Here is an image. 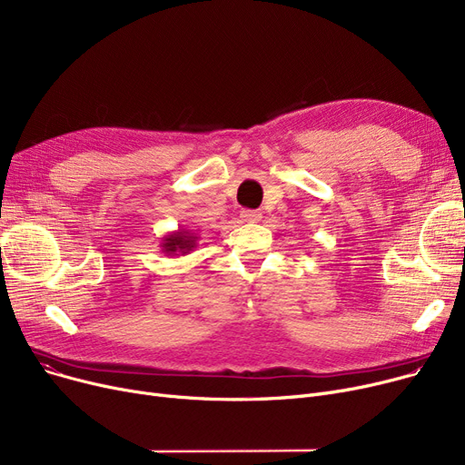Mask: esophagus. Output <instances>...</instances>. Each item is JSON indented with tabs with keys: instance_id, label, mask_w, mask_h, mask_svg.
Masks as SVG:
<instances>
[{
	"instance_id": "34e87169",
	"label": "esophagus",
	"mask_w": 465,
	"mask_h": 465,
	"mask_svg": "<svg viewBox=\"0 0 465 465\" xmlns=\"http://www.w3.org/2000/svg\"><path fill=\"white\" fill-rule=\"evenodd\" d=\"M241 220L242 223H258V220H262V213L245 209V211H241Z\"/></svg>"
}]
</instances>
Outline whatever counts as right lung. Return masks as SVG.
Masks as SVG:
<instances>
[{"label": "right lung", "mask_w": 465, "mask_h": 465, "mask_svg": "<svg viewBox=\"0 0 465 465\" xmlns=\"http://www.w3.org/2000/svg\"><path fill=\"white\" fill-rule=\"evenodd\" d=\"M198 247V235L188 230H175L162 237L160 249L165 256H186Z\"/></svg>", "instance_id": "obj_1"}]
</instances>
